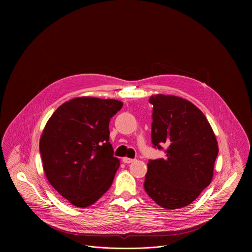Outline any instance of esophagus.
Masks as SVG:
<instances>
[{"label":"esophagus","instance_id":"1","mask_svg":"<svg viewBox=\"0 0 252 252\" xmlns=\"http://www.w3.org/2000/svg\"><path fill=\"white\" fill-rule=\"evenodd\" d=\"M122 161H123V163H125V164H130V163L134 162L135 160H134V159H131V158H128V157H124V158L122 159Z\"/></svg>","mask_w":252,"mask_h":252}]
</instances>
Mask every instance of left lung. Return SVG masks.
Here are the masks:
<instances>
[{"instance_id":"obj_1","label":"left lung","mask_w":252,"mask_h":252,"mask_svg":"<svg viewBox=\"0 0 252 252\" xmlns=\"http://www.w3.org/2000/svg\"><path fill=\"white\" fill-rule=\"evenodd\" d=\"M149 103L152 144L168 148L165 158L148 162L144 189L166 210L184 208L212 182L218 154L216 135L204 113L188 100L156 94Z\"/></svg>"}]
</instances>
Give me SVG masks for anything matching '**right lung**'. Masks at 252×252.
Listing matches in <instances>:
<instances>
[{
	"instance_id": "right-lung-1",
	"label": "right lung",
	"mask_w": 252,
	"mask_h": 252,
	"mask_svg": "<svg viewBox=\"0 0 252 252\" xmlns=\"http://www.w3.org/2000/svg\"><path fill=\"white\" fill-rule=\"evenodd\" d=\"M122 106L113 99L77 97L45 124L39 139L45 177L74 207L93 205L112 184L120 160L108 142V124Z\"/></svg>"
}]
</instances>
